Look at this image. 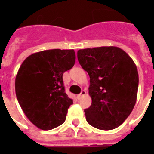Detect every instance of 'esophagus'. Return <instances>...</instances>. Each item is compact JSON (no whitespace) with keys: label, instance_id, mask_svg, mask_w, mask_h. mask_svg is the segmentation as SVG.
<instances>
[{"label":"esophagus","instance_id":"esophagus-1","mask_svg":"<svg viewBox=\"0 0 154 154\" xmlns=\"http://www.w3.org/2000/svg\"><path fill=\"white\" fill-rule=\"evenodd\" d=\"M85 94H86V92H85V90H82L81 94H78V95L77 96V98L78 99V100H80V99H82V97H84Z\"/></svg>","mask_w":154,"mask_h":154}]
</instances>
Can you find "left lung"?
<instances>
[{"label": "left lung", "instance_id": "8db88e82", "mask_svg": "<svg viewBox=\"0 0 154 154\" xmlns=\"http://www.w3.org/2000/svg\"><path fill=\"white\" fill-rule=\"evenodd\" d=\"M77 59L90 77V107L85 109L87 122L101 130L120 126L136 104L138 72L123 49L102 46L79 49Z\"/></svg>", "mask_w": 154, "mask_h": 154}]
</instances>
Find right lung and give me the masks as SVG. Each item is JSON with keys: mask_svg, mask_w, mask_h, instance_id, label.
<instances>
[{"mask_svg": "<svg viewBox=\"0 0 154 154\" xmlns=\"http://www.w3.org/2000/svg\"><path fill=\"white\" fill-rule=\"evenodd\" d=\"M73 49H49L29 56L15 80L17 101L32 124L50 130L63 124L72 100L65 94L63 73L72 69Z\"/></svg>", "mask_w": 154, "mask_h": 154, "instance_id": "right-lung-1", "label": "right lung"}]
</instances>
